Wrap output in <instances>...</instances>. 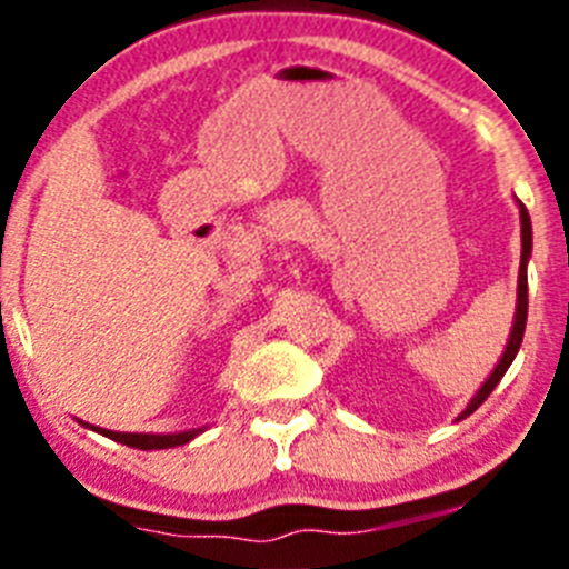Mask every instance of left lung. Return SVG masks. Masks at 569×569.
<instances>
[{"label":"left lung","mask_w":569,"mask_h":569,"mask_svg":"<svg viewBox=\"0 0 569 569\" xmlns=\"http://www.w3.org/2000/svg\"><path fill=\"white\" fill-rule=\"evenodd\" d=\"M530 250H532V228H530V216H527V210L521 208V268H519V308H516V321H512V333H510V341H507V350L505 356H501V361L496 365V370L490 373V379L481 385V390L476 396H472L470 405L465 407V413L459 416V419H467V416L472 413V410H479V405H485L487 396L496 390V385L501 381V376L507 373V367L512 365V359H516V353H519L521 347V339H525V328H527V259H530Z\"/></svg>","instance_id":"1"}]
</instances>
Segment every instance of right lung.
Segmentation results:
<instances>
[{"instance_id": "right-lung-1", "label": "right lung", "mask_w": 569, "mask_h": 569, "mask_svg": "<svg viewBox=\"0 0 569 569\" xmlns=\"http://www.w3.org/2000/svg\"><path fill=\"white\" fill-rule=\"evenodd\" d=\"M99 433L108 436V439L119 441V445H128L136 447V450H164V447H179V445H188L193 439V430L190 433H179V436H148V433H113V430H102L97 427Z\"/></svg>"}]
</instances>
